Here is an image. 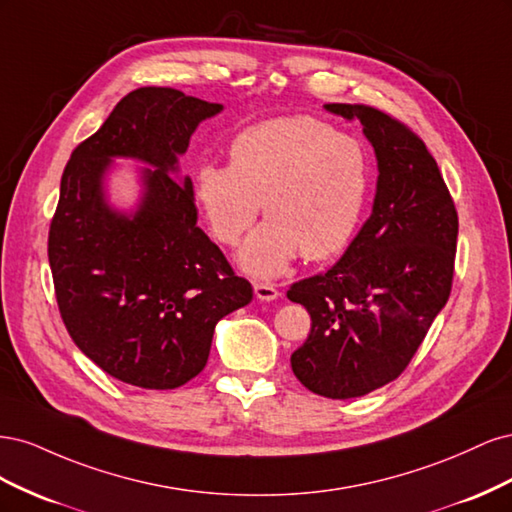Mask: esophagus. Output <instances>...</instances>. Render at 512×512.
<instances>
[{"label":"esophagus","instance_id":"34e87169","mask_svg":"<svg viewBox=\"0 0 512 512\" xmlns=\"http://www.w3.org/2000/svg\"><path fill=\"white\" fill-rule=\"evenodd\" d=\"M254 292H256V297L260 301H273V299L280 297V290H277L273 284H260V282H256L254 284Z\"/></svg>","mask_w":512,"mask_h":512}]
</instances>
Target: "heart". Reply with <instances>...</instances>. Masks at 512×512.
Segmentation results:
<instances>
[{"label": "heart", "mask_w": 512, "mask_h": 512, "mask_svg": "<svg viewBox=\"0 0 512 512\" xmlns=\"http://www.w3.org/2000/svg\"><path fill=\"white\" fill-rule=\"evenodd\" d=\"M228 156L230 164L198 166L194 196L224 245L241 241L262 203L269 220L239 254L247 273L273 277L301 252L320 260L344 250L369 188V158L359 138L322 119L294 115L241 130Z\"/></svg>", "instance_id": "heart-1"}]
</instances>
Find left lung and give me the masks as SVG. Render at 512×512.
Segmentation results:
<instances>
[{"mask_svg":"<svg viewBox=\"0 0 512 512\" xmlns=\"http://www.w3.org/2000/svg\"><path fill=\"white\" fill-rule=\"evenodd\" d=\"M359 119L376 151L369 220L335 265L288 290L312 331L290 356L299 382L329 399L393 382L446 305L453 286L457 209L421 136L367 104H324Z\"/></svg>","mask_w":512,"mask_h":512,"instance_id":"1","label":"left lung"}]
</instances>
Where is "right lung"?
I'll use <instances>...</instances> for the list:
<instances>
[{
  "label": "right lung",
  "instance_id": "add662e5",
  "mask_svg": "<svg viewBox=\"0 0 512 512\" xmlns=\"http://www.w3.org/2000/svg\"><path fill=\"white\" fill-rule=\"evenodd\" d=\"M220 111L222 104L173 87L134 89L72 151L61 175L49 230L61 320L108 376L141 389H177L198 376L215 324L254 294L196 226L192 179L173 177L198 123ZM113 157L154 166L130 216L105 203Z\"/></svg>",
  "mask_w": 512,
  "mask_h": 512
}]
</instances>
